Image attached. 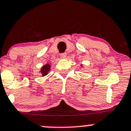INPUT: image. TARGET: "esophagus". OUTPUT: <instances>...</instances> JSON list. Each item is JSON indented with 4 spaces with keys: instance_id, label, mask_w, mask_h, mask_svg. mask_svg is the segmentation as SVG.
Here are the masks:
<instances>
[{
    "instance_id": "34e87169",
    "label": "esophagus",
    "mask_w": 131,
    "mask_h": 131,
    "mask_svg": "<svg viewBox=\"0 0 131 131\" xmlns=\"http://www.w3.org/2000/svg\"><path fill=\"white\" fill-rule=\"evenodd\" d=\"M66 55H67V54H66V53H61L60 54V56H61V58H64L66 57Z\"/></svg>"
}]
</instances>
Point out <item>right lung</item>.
I'll list each match as a JSON object with an SVG mask.
<instances>
[{"mask_svg": "<svg viewBox=\"0 0 131 131\" xmlns=\"http://www.w3.org/2000/svg\"><path fill=\"white\" fill-rule=\"evenodd\" d=\"M49 70H50V65L49 64H47L42 67V69H41L40 72H41V73H42V75H43V76H45L46 75H47V73H48V72Z\"/></svg>", "mask_w": 131, "mask_h": 131, "instance_id": "obj_1", "label": "right lung"}]
</instances>
